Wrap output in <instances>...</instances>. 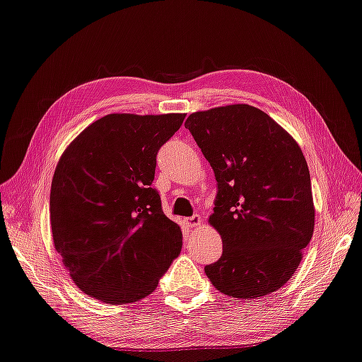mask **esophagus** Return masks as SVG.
Instances as JSON below:
<instances>
[{
	"label": "esophagus",
	"mask_w": 362,
	"mask_h": 362,
	"mask_svg": "<svg viewBox=\"0 0 362 362\" xmlns=\"http://www.w3.org/2000/svg\"><path fill=\"white\" fill-rule=\"evenodd\" d=\"M184 222H186L187 227L190 228H197L199 225L202 223V217L199 214H194L192 217H187V219H184Z\"/></svg>",
	"instance_id": "esophagus-1"
}]
</instances>
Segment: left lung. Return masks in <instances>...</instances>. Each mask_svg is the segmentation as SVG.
Segmentation results:
<instances>
[{"instance_id": "left-lung-1", "label": "left lung", "mask_w": 362, "mask_h": 362, "mask_svg": "<svg viewBox=\"0 0 362 362\" xmlns=\"http://www.w3.org/2000/svg\"><path fill=\"white\" fill-rule=\"evenodd\" d=\"M184 126L217 181L209 223L223 250L204 272L231 298L279 290L295 274L315 222L301 148L271 117L245 104L192 113Z\"/></svg>"}]
</instances>
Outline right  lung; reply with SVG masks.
Listing matches in <instances>:
<instances>
[{"label":"right lung","instance_id":"obj_1","mask_svg":"<svg viewBox=\"0 0 362 362\" xmlns=\"http://www.w3.org/2000/svg\"><path fill=\"white\" fill-rule=\"evenodd\" d=\"M181 113H113L75 139L54 170L53 244L75 285L107 304L148 296L180 255L182 233L153 187L156 158Z\"/></svg>","mask_w":362,"mask_h":362}]
</instances>
